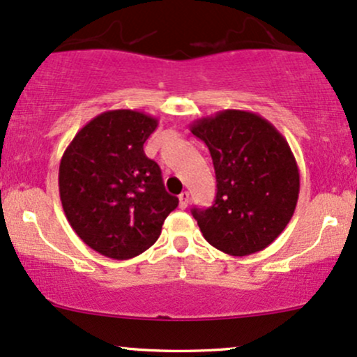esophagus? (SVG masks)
Listing matches in <instances>:
<instances>
[{"label":"esophagus","instance_id":"1","mask_svg":"<svg viewBox=\"0 0 357 357\" xmlns=\"http://www.w3.org/2000/svg\"><path fill=\"white\" fill-rule=\"evenodd\" d=\"M188 204H190V192L188 191H183L181 195H179V208H188Z\"/></svg>","mask_w":357,"mask_h":357}]
</instances>
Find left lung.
Masks as SVG:
<instances>
[{"label":"left lung","instance_id":"left-lung-1","mask_svg":"<svg viewBox=\"0 0 357 357\" xmlns=\"http://www.w3.org/2000/svg\"><path fill=\"white\" fill-rule=\"evenodd\" d=\"M210 149L216 199L192 208L204 240L233 257L261 252L296 211L301 174L289 142L267 119L227 109L191 124Z\"/></svg>","mask_w":357,"mask_h":357}]
</instances>
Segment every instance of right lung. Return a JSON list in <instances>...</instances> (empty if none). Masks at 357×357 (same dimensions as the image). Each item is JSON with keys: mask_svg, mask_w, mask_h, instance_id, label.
Returning <instances> with one entry per match:
<instances>
[{"mask_svg": "<svg viewBox=\"0 0 357 357\" xmlns=\"http://www.w3.org/2000/svg\"><path fill=\"white\" fill-rule=\"evenodd\" d=\"M159 121L130 109L87 122L60 161L65 216L79 238L100 255L129 260L153 247L178 198L165 190L144 142Z\"/></svg>", "mask_w": 357, "mask_h": 357, "instance_id": "right-lung-1", "label": "right lung"}]
</instances>
